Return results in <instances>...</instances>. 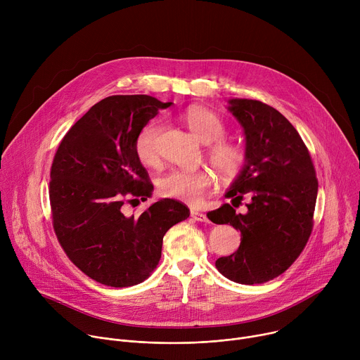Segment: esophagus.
I'll list each match as a JSON object with an SVG mask.
<instances>
[{
    "instance_id": "34e87169",
    "label": "esophagus",
    "mask_w": 360,
    "mask_h": 360,
    "mask_svg": "<svg viewBox=\"0 0 360 360\" xmlns=\"http://www.w3.org/2000/svg\"><path fill=\"white\" fill-rule=\"evenodd\" d=\"M191 217H192L195 221H198V222H210V219H208L207 215L202 214V212H198V211H191Z\"/></svg>"
}]
</instances>
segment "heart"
Instances as JSON below:
<instances>
[{"instance_id":"obj_1","label":"heart","mask_w":360,"mask_h":360,"mask_svg":"<svg viewBox=\"0 0 360 360\" xmlns=\"http://www.w3.org/2000/svg\"><path fill=\"white\" fill-rule=\"evenodd\" d=\"M189 131L203 143L208 145L207 155L217 174L228 181L236 178L248 162L246 149L232 141L222 139L226 132L225 122L214 111L192 105L181 115ZM161 125L146 124L135 138V153L145 165L158 164V138ZM212 176L207 169L172 168L164 172L158 181V192L162 196L195 203L211 186Z\"/></svg>"}]
</instances>
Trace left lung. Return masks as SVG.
I'll return each mask as SVG.
<instances>
[{
  "label": "left lung",
  "mask_w": 360,
  "mask_h": 360,
  "mask_svg": "<svg viewBox=\"0 0 360 360\" xmlns=\"http://www.w3.org/2000/svg\"><path fill=\"white\" fill-rule=\"evenodd\" d=\"M228 110L245 132L248 162L226 198L248 196V212L229 203L211 211L214 224L240 231V245L215 262L228 279L264 283L283 274L302 253L314 228L316 171L304 142L275 108L255 99H229Z\"/></svg>",
  "instance_id": "8db88e82"
}]
</instances>
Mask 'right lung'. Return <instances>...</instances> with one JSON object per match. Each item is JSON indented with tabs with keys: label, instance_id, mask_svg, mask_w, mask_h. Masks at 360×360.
Returning <instances> with one entry per match:
<instances>
[{
	"label": "right lung",
	"instance_id": "add662e5",
	"mask_svg": "<svg viewBox=\"0 0 360 360\" xmlns=\"http://www.w3.org/2000/svg\"><path fill=\"white\" fill-rule=\"evenodd\" d=\"M172 102L112 95L78 120L51 167L53 226L70 261L112 288L143 282L161 259L167 231L189 217L186 205L160 199L139 217L125 203L146 199L153 185L135 153L138 132Z\"/></svg>",
	"mask_w": 360,
	"mask_h": 360
}]
</instances>
